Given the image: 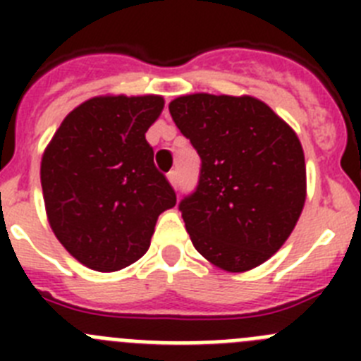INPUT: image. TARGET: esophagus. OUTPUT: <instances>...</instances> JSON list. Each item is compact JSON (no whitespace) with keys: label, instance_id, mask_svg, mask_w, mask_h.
Wrapping results in <instances>:
<instances>
[{"label":"esophagus","instance_id":"1","mask_svg":"<svg viewBox=\"0 0 361 361\" xmlns=\"http://www.w3.org/2000/svg\"><path fill=\"white\" fill-rule=\"evenodd\" d=\"M168 180H170L171 186L177 188L178 186V173H177V171H170V173H168Z\"/></svg>","mask_w":361,"mask_h":361}]
</instances>
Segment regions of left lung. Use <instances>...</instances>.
Here are the masks:
<instances>
[{"label": "left lung", "instance_id": "left-lung-1", "mask_svg": "<svg viewBox=\"0 0 361 361\" xmlns=\"http://www.w3.org/2000/svg\"><path fill=\"white\" fill-rule=\"evenodd\" d=\"M170 114L200 157L199 184L178 204L195 250L231 273L260 266L288 240L304 208L298 137L250 95H183Z\"/></svg>", "mask_w": 361, "mask_h": 361}]
</instances>
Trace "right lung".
<instances>
[{
    "instance_id": "1",
    "label": "right lung",
    "mask_w": 361,
    "mask_h": 361,
    "mask_svg": "<svg viewBox=\"0 0 361 361\" xmlns=\"http://www.w3.org/2000/svg\"><path fill=\"white\" fill-rule=\"evenodd\" d=\"M162 108L161 95L88 99L44 149L41 186L50 228L90 269L110 273L139 260L159 215L177 202L145 135Z\"/></svg>"
}]
</instances>
